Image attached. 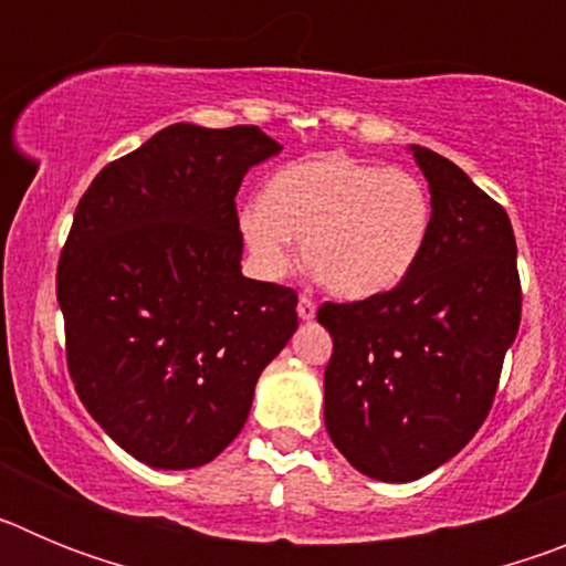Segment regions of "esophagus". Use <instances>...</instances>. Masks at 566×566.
<instances>
[{
	"mask_svg": "<svg viewBox=\"0 0 566 566\" xmlns=\"http://www.w3.org/2000/svg\"><path fill=\"white\" fill-rule=\"evenodd\" d=\"M297 314H300V319H314V314H317V303H314L308 294H300Z\"/></svg>",
	"mask_w": 566,
	"mask_h": 566,
	"instance_id": "esophagus-1",
	"label": "esophagus"
}]
</instances>
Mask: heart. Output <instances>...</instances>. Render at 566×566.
Wrapping results in <instances>:
<instances>
[{
	"label": "heart",
	"mask_w": 566,
	"mask_h": 566,
	"mask_svg": "<svg viewBox=\"0 0 566 566\" xmlns=\"http://www.w3.org/2000/svg\"><path fill=\"white\" fill-rule=\"evenodd\" d=\"M431 192L408 169L328 153L280 169L238 227L269 277L292 263V234L314 277L339 297H374L417 266L431 234Z\"/></svg>",
	"instance_id": "obj_1"
}]
</instances>
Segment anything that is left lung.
Here are the masks:
<instances>
[{"instance_id": "left-lung-1", "label": "left lung", "mask_w": 566, "mask_h": 566, "mask_svg": "<svg viewBox=\"0 0 566 566\" xmlns=\"http://www.w3.org/2000/svg\"><path fill=\"white\" fill-rule=\"evenodd\" d=\"M413 158L433 203L417 266L388 292L317 308L334 339L326 431L379 482H413L473 439L522 323L504 207L433 149L413 147Z\"/></svg>"}]
</instances>
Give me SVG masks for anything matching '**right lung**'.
<instances>
[{
  "label": "right lung",
  "instance_id": "obj_1",
  "mask_svg": "<svg viewBox=\"0 0 566 566\" xmlns=\"http://www.w3.org/2000/svg\"><path fill=\"white\" fill-rule=\"evenodd\" d=\"M280 153L252 124H172L109 161L59 254L67 371L90 417L149 468L212 462L297 328V292L240 274L238 195Z\"/></svg>",
  "mask_w": 566,
  "mask_h": 566
}]
</instances>
